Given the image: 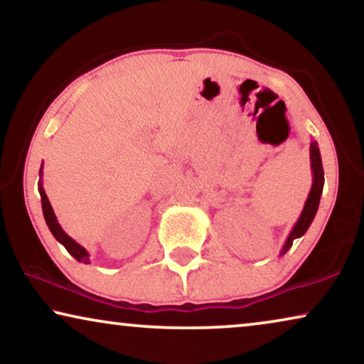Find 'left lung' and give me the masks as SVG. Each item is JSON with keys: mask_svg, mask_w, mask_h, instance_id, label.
<instances>
[{"mask_svg": "<svg viewBox=\"0 0 364 364\" xmlns=\"http://www.w3.org/2000/svg\"><path fill=\"white\" fill-rule=\"evenodd\" d=\"M310 161H311V173H313L311 191H310V193H308V198L305 202V207H303V210H301V215L296 220L295 227H293V230L290 232V235H288L285 245H283L282 252H280V255H285V253L290 250L295 238H300L305 235L306 230L311 225L313 218H315V215H316L318 205H320L323 186H325V172H323L320 149H318L316 141L310 142Z\"/></svg>", "mask_w": 364, "mask_h": 364, "instance_id": "obj_1", "label": "left lung"}]
</instances>
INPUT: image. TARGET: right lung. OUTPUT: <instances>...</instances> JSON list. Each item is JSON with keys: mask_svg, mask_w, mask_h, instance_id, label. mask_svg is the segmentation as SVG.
<instances>
[{"mask_svg": "<svg viewBox=\"0 0 364 364\" xmlns=\"http://www.w3.org/2000/svg\"><path fill=\"white\" fill-rule=\"evenodd\" d=\"M41 177H43V166H41V168H39V196H41L43 215H44V220H46V223H48L49 230H51L54 238H56V240L61 243V245H64V248H66V250L71 253V255L76 258L77 262L89 263L91 260H89V253H87L86 248H84L82 245H79L76 240H73V238L63 230L61 225H59L58 218H56V215H54L51 203H49V198L46 196V192H44Z\"/></svg>", "mask_w": 364, "mask_h": 364, "instance_id": "add662e5", "label": "right lung"}]
</instances>
